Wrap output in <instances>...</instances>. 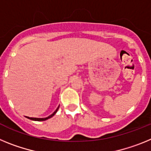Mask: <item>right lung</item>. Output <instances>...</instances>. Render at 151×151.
Here are the masks:
<instances>
[{
	"label": "right lung",
	"mask_w": 151,
	"mask_h": 151,
	"mask_svg": "<svg viewBox=\"0 0 151 151\" xmlns=\"http://www.w3.org/2000/svg\"><path fill=\"white\" fill-rule=\"evenodd\" d=\"M58 109H59V106H58L57 110H56L54 112V113H52L51 115L49 116L48 117H46V118H32V117H27V116H26V117H27L28 119H32V120H35V121H45V120H47V119L51 118V117L53 116H54L56 113H57V110H58Z\"/></svg>",
	"instance_id": "obj_1"
}]
</instances>
